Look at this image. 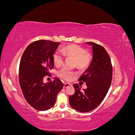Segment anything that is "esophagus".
<instances>
[{"instance_id":"esophagus-1","label":"esophagus","mask_w":135,"mask_h":135,"mask_svg":"<svg viewBox=\"0 0 135 135\" xmlns=\"http://www.w3.org/2000/svg\"><path fill=\"white\" fill-rule=\"evenodd\" d=\"M70 84H69V83H64L63 88H64V89H65V88H68V87L70 86Z\"/></svg>"}]
</instances>
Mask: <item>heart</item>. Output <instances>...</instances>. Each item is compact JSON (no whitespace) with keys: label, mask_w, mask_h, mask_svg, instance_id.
Returning a JSON list of instances; mask_svg holds the SVG:
<instances>
[{"label":"heart","mask_w":135,"mask_h":135,"mask_svg":"<svg viewBox=\"0 0 135 135\" xmlns=\"http://www.w3.org/2000/svg\"><path fill=\"white\" fill-rule=\"evenodd\" d=\"M60 53L61 54L57 52L53 56V61L56 66H60L63 64L64 57L63 55L66 58L74 59L76 66L81 69H87L91 63L92 55L91 53L87 52L84 48L78 45H69L61 49ZM58 75L64 80L69 81L73 78L75 73L64 68L59 71Z\"/></svg>","instance_id":"1"}]
</instances>
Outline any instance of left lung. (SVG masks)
<instances>
[{"label":"left lung","instance_id":"8db88e82","mask_svg":"<svg viewBox=\"0 0 135 135\" xmlns=\"http://www.w3.org/2000/svg\"><path fill=\"white\" fill-rule=\"evenodd\" d=\"M92 45L93 59L89 68L79 79L87 84L86 89L75 84L74 95L69 96L71 107L79 112H89L94 110L103 101L109 91L112 80L113 67L110 56L100 44Z\"/></svg>","mask_w":135,"mask_h":135}]
</instances>
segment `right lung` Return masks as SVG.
I'll list each match as a JSON object with an SVG mask.
<instances>
[{
	"mask_svg": "<svg viewBox=\"0 0 135 135\" xmlns=\"http://www.w3.org/2000/svg\"><path fill=\"white\" fill-rule=\"evenodd\" d=\"M60 43L36 40L26 47L20 60L18 79L23 96L31 107L40 111L54 107L63 87L57 78L46 84L43 82L44 77L50 75L49 71L54 69L53 55Z\"/></svg>",
	"mask_w": 135,
	"mask_h": 135,
	"instance_id": "obj_1",
	"label": "right lung"
}]
</instances>
